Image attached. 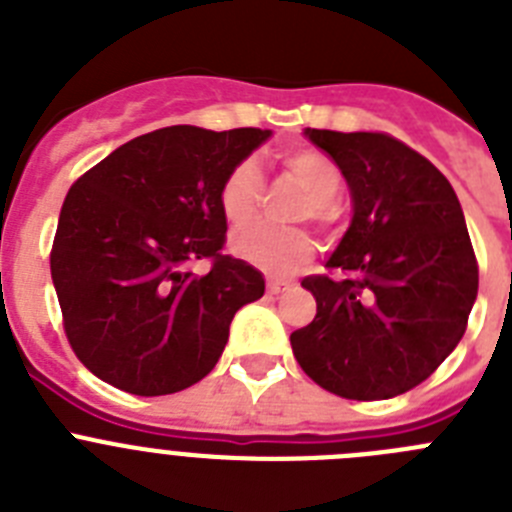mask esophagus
<instances>
[{"mask_svg":"<svg viewBox=\"0 0 512 512\" xmlns=\"http://www.w3.org/2000/svg\"><path fill=\"white\" fill-rule=\"evenodd\" d=\"M287 289H289V284H284V282L266 284V292H269V295H282V292H287Z\"/></svg>","mask_w":512,"mask_h":512,"instance_id":"34e87169","label":"esophagus"}]
</instances>
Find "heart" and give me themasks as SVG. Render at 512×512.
I'll use <instances>...</instances> for the list:
<instances>
[{
  "mask_svg": "<svg viewBox=\"0 0 512 512\" xmlns=\"http://www.w3.org/2000/svg\"><path fill=\"white\" fill-rule=\"evenodd\" d=\"M284 179L295 184L307 200L297 220H310L320 230L336 223V197L343 189V171L330 156L318 151H292L279 158ZM264 200V176L253 161H241L220 184V210L233 228H246L259 215ZM233 253L271 277H289L312 259V241L305 230H274L256 225L233 238Z\"/></svg>",
  "mask_w": 512,
  "mask_h": 512,
  "instance_id": "heart-1",
  "label": "heart"
}]
</instances>
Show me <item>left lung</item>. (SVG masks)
<instances>
[{"label":"left lung","instance_id":"8db88e82","mask_svg":"<svg viewBox=\"0 0 512 512\" xmlns=\"http://www.w3.org/2000/svg\"><path fill=\"white\" fill-rule=\"evenodd\" d=\"M305 135L341 166L354 220L328 274L302 279L318 315L289 336L292 351L333 395H402L431 377L467 330L479 266L464 212L449 179L392 135Z\"/></svg>","mask_w":512,"mask_h":512}]
</instances>
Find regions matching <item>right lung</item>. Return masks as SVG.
Returning a JSON list of instances; mask_svg holds the SVG:
<instances>
[{
  "label": "right lung",
  "instance_id": "1",
  "mask_svg": "<svg viewBox=\"0 0 512 512\" xmlns=\"http://www.w3.org/2000/svg\"><path fill=\"white\" fill-rule=\"evenodd\" d=\"M269 130L171 125L133 138L71 184L51 277L74 354L140 397L187 390L215 369L230 320L264 277L225 253L220 184ZM211 269L197 275L193 264Z\"/></svg>",
  "mask_w": 512,
  "mask_h": 512
}]
</instances>
